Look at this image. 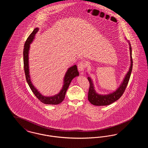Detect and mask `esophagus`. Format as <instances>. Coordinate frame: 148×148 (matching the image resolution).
Returning a JSON list of instances; mask_svg holds the SVG:
<instances>
[{"mask_svg":"<svg viewBox=\"0 0 148 148\" xmlns=\"http://www.w3.org/2000/svg\"><path fill=\"white\" fill-rule=\"evenodd\" d=\"M77 66H78V70L81 72V74H82L86 67V65L84 62L81 61L77 64Z\"/></svg>","mask_w":148,"mask_h":148,"instance_id":"34e87169","label":"esophagus"}]
</instances>
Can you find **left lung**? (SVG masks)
Instances as JSON below:
<instances>
[{
  "instance_id": "obj_1",
  "label": "left lung",
  "mask_w": 148,
  "mask_h": 148,
  "mask_svg": "<svg viewBox=\"0 0 148 148\" xmlns=\"http://www.w3.org/2000/svg\"><path fill=\"white\" fill-rule=\"evenodd\" d=\"M129 45V49H130V66L129 69L126 75L123 79V81L120 85L119 87L115 91L112 93L103 95L98 94L95 91L94 86L93 84L91 78L88 77V80L90 83V87L89 89L88 92V100L90 102V103L96 106H108L112 104L122 96L124 92L125 91L127 85L128 84L130 77L131 75V73L133 68V59H132V50L131 44L129 41L127 42Z\"/></svg>"
}]
</instances>
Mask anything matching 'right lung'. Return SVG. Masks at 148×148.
<instances>
[{
  "mask_svg": "<svg viewBox=\"0 0 148 148\" xmlns=\"http://www.w3.org/2000/svg\"><path fill=\"white\" fill-rule=\"evenodd\" d=\"M39 30V28L34 29L33 32L29 36L28 39L25 42L24 50H23V60H24V69L25 74L27 82L30 88L34 93L36 97L42 103L50 105H56L62 103L65 98L66 90L71 84V80L74 77L79 76V72L77 71V66L74 65L70 67L65 73L64 77L63 86L60 92L54 96L45 97L41 94L36 89L35 86L31 82L29 75V51L30 48V44L33 41L35 35Z\"/></svg>",
  "mask_w": 148,
  "mask_h": 148,
  "instance_id": "add662e5",
  "label": "right lung"
}]
</instances>
